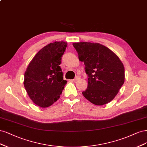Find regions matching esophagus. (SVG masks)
<instances>
[{
    "mask_svg": "<svg viewBox=\"0 0 147 147\" xmlns=\"http://www.w3.org/2000/svg\"><path fill=\"white\" fill-rule=\"evenodd\" d=\"M80 79V78L79 76H76V78L73 79V80H74V81H77V80H79Z\"/></svg>",
    "mask_w": 147,
    "mask_h": 147,
    "instance_id": "esophagus-1",
    "label": "esophagus"
}]
</instances>
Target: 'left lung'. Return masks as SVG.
Returning a JSON list of instances; mask_svg holds the SVG:
<instances>
[{"label": "left lung", "mask_w": 147, "mask_h": 147, "mask_svg": "<svg viewBox=\"0 0 147 147\" xmlns=\"http://www.w3.org/2000/svg\"><path fill=\"white\" fill-rule=\"evenodd\" d=\"M80 61L88 75V86L82 92L98 106L106 105L115 97L125 82V68L118 57L107 47L90 42H74Z\"/></svg>", "instance_id": "left-lung-1"}]
</instances>
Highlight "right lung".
I'll return each mask as SVG.
<instances>
[{
    "label": "right lung",
    "mask_w": 147,
    "mask_h": 147,
    "mask_svg": "<svg viewBox=\"0 0 147 147\" xmlns=\"http://www.w3.org/2000/svg\"><path fill=\"white\" fill-rule=\"evenodd\" d=\"M67 43L55 41L42 48L32 59L24 73V85L35 105L48 107L59 99L67 81L60 67Z\"/></svg>",
    "instance_id": "right-lung-1"
}]
</instances>
